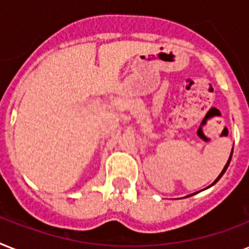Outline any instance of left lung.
I'll list each match as a JSON object with an SVG mask.
<instances>
[{"instance_id":"1","label":"left lung","mask_w":249,"mask_h":249,"mask_svg":"<svg viewBox=\"0 0 249 249\" xmlns=\"http://www.w3.org/2000/svg\"><path fill=\"white\" fill-rule=\"evenodd\" d=\"M231 156H232V150H231V154H230V158H229V160H228V163H226V165L224 166V169H222V172H221V173H220V176H218V177H217L216 179H214V182H213V183H212V185H211V186L214 185V183H216V182L218 181V179H220V178L222 177V176H224V173H225V172H226V169H228L229 164H230V160H231ZM211 186H209V187H211ZM194 194H195V193H194ZM194 194H191V195H194ZM191 195H189V196H191Z\"/></svg>"}]
</instances>
